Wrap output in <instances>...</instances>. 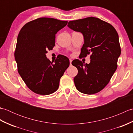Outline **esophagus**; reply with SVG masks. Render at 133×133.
I'll use <instances>...</instances> for the list:
<instances>
[{
	"instance_id": "34e87169",
	"label": "esophagus",
	"mask_w": 133,
	"mask_h": 133,
	"mask_svg": "<svg viewBox=\"0 0 133 133\" xmlns=\"http://www.w3.org/2000/svg\"><path fill=\"white\" fill-rule=\"evenodd\" d=\"M71 62H72V59H70V64H71Z\"/></svg>"
}]
</instances>
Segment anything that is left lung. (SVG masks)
<instances>
[{
	"label": "left lung",
	"instance_id": "8db88e82",
	"mask_svg": "<svg viewBox=\"0 0 133 133\" xmlns=\"http://www.w3.org/2000/svg\"><path fill=\"white\" fill-rule=\"evenodd\" d=\"M67 26L83 35L81 57L91 54L89 64L78 59L72 62L78 71L74 78L76 88L86 94L99 92L117 68L121 50L117 31L112 25L95 17L70 21Z\"/></svg>",
	"mask_w": 133,
	"mask_h": 133
}]
</instances>
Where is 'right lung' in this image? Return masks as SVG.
<instances>
[{"label":"right lung","mask_w":133,"mask_h":133,"mask_svg":"<svg viewBox=\"0 0 133 133\" xmlns=\"http://www.w3.org/2000/svg\"><path fill=\"white\" fill-rule=\"evenodd\" d=\"M67 22L40 18L26 23L19 31L14 54L18 71L27 86L36 94L46 95L56 91L69 66L66 56L58 55L53 64L46 55L55 46L56 34Z\"/></svg>","instance_id":"right-lung-1"}]
</instances>
